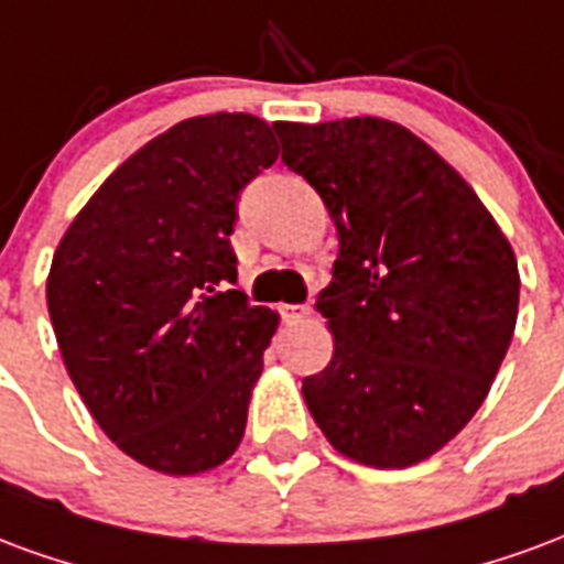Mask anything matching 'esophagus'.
Returning <instances> with one entry per match:
<instances>
[{
    "instance_id": "obj_1",
    "label": "esophagus",
    "mask_w": 564,
    "mask_h": 564,
    "mask_svg": "<svg viewBox=\"0 0 564 564\" xmlns=\"http://www.w3.org/2000/svg\"><path fill=\"white\" fill-rule=\"evenodd\" d=\"M282 318H285V324H300L306 322L312 315V306L310 303H291V306H282Z\"/></svg>"
}]
</instances>
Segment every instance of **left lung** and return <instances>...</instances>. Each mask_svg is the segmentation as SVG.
<instances>
[{
    "mask_svg": "<svg viewBox=\"0 0 564 564\" xmlns=\"http://www.w3.org/2000/svg\"><path fill=\"white\" fill-rule=\"evenodd\" d=\"M273 129L339 234L315 303L333 357L303 378V400L339 454L414 466L471 421L505 360L520 303L511 242L466 180L397 122Z\"/></svg>",
    "mask_w": 564,
    "mask_h": 564,
    "instance_id": "1",
    "label": "left lung"
}]
</instances>
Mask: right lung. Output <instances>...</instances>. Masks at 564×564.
Instances as JSON below:
<instances>
[{
    "instance_id": "add662e5",
    "label": "right lung",
    "mask_w": 564,
    "mask_h": 564,
    "mask_svg": "<svg viewBox=\"0 0 564 564\" xmlns=\"http://www.w3.org/2000/svg\"><path fill=\"white\" fill-rule=\"evenodd\" d=\"M252 113L176 122L119 164L59 240L47 276L56 343L98 426L164 475L225 463L276 312L237 282L240 192L279 159Z\"/></svg>"
}]
</instances>
